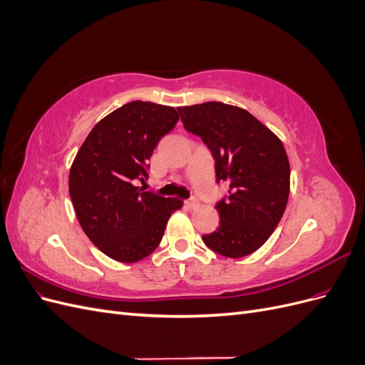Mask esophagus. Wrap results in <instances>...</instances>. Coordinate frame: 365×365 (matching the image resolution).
<instances>
[{
	"mask_svg": "<svg viewBox=\"0 0 365 365\" xmlns=\"http://www.w3.org/2000/svg\"><path fill=\"white\" fill-rule=\"evenodd\" d=\"M185 205H187V207H189L190 210H195V208H197V207H200V201H197V200H195V197H193V200H189V201H185Z\"/></svg>",
	"mask_w": 365,
	"mask_h": 365,
	"instance_id": "obj_1",
	"label": "esophagus"
}]
</instances>
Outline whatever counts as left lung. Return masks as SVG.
<instances>
[{
    "mask_svg": "<svg viewBox=\"0 0 365 365\" xmlns=\"http://www.w3.org/2000/svg\"><path fill=\"white\" fill-rule=\"evenodd\" d=\"M184 128L215 158L216 180L230 184L216 204L220 224L204 244L230 259L250 256L279 225L289 197L291 169L283 143L245 109L220 102L178 108Z\"/></svg>",
    "mask_w": 365,
    "mask_h": 365,
    "instance_id": "8db88e82",
    "label": "left lung"
}]
</instances>
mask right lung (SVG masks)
<instances>
[{
  "label": "right lung",
  "instance_id": "add662e5",
  "mask_svg": "<svg viewBox=\"0 0 365 365\" xmlns=\"http://www.w3.org/2000/svg\"><path fill=\"white\" fill-rule=\"evenodd\" d=\"M172 106L129 102L93 128L71 164L68 189L85 235L108 257L140 262L157 250L170 215L182 207L137 187L148 180L158 141L175 128Z\"/></svg>",
  "mask_w": 365,
  "mask_h": 365
}]
</instances>
